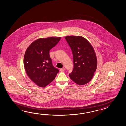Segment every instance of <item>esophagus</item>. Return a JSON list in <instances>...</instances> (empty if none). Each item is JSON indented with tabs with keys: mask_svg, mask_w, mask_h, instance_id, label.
I'll list each match as a JSON object with an SVG mask.
<instances>
[{
	"mask_svg": "<svg viewBox=\"0 0 126 126\" xmlns=\"http://www.w3.org/2000/svg\"><path fill=\"white\" fill-rule=\"evenodd\" d=\"M60 71L61 72H63V71H64V70H65V68H64V67H63L62 69H60Z\"/></svg>",
	"mask_w": 126,
	"mask_h": 126,
	"instance_id": "esophagus-1",
	"label": "esophagus"
}]
</instances>
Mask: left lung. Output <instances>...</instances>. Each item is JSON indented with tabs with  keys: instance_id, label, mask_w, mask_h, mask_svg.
Returning <instances> with one entry per match:
<instances>
[{
	"instance_id": "8db88e82",
	"label": "left lung",
	"mask_w": 126,
	"mask_h": 126,
	"mask_svg": "<svg viewBox=\"0 0 126 126\" xmlns=\"http://www.w3.org/2000/svg\"><path fill=\"white\" fill-rule=\"evenodd\" d=\"M65 39L73 54L74 68L70 77L76 84H85L91 80L97 67L95 51L89 42L82 36H67Z\"/></svg>"
}]
</instances>
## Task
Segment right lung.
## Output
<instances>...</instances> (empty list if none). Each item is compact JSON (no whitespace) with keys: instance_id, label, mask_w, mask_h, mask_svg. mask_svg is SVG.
I'll return each mask as SVG.
<instances>
[{"instance_id":"obj_1","label":"right lung","mask_w":126,"mask_h":126,"mask_svg":"<svg viewBox=\"0 0 126 126\" xmlns=\"http://www.w3.org/2000/svg\"><path fill=\"white\" fill-rule=\"evenodd\" d=\"M61 38V37L39 38L31 43L26 50L23 60L26 72L39 87L47 86L59 72V70L52 65L49 52Z\"/></svg>"}]
</instances>
